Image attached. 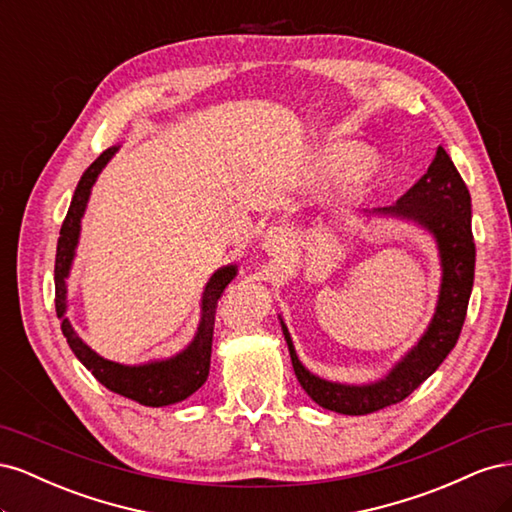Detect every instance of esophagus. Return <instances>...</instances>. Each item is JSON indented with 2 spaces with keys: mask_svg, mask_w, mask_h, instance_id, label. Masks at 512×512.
I'll list each match as a JSON object with an SVG mask.
<instances>
[{
  "mask_svg": "<svg viewBox=\"0 0 512 512\" xmlns=\"http://www.w3.org/2000/svg\"><path fill=\"white\" fill-rule=\"evenodd\" d=\"M294 232L290 228L284 226H273L265 232V239H262V250L265 254H269L273 260L277 262H284L292 256L294 252Z\"/></svg>",
  "mask_w": 512,
  "mask_h": 512,
  "instance_id": "obj_1",
  "label": "esophagus"
}]
</instances>
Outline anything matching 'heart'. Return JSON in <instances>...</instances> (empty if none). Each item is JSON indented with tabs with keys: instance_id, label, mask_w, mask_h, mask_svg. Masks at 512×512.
<instances>
[{
	"instance_id": "heart-1",
	"label": "heart",
	"mask_w": 512,
	"mask_h": 512,
	"mask_svg": "<svg viewBox=\"0 0 512 512\" xmlns=\"http://www.w3.org/2000/svg\"><path fill=\"white\" fill-rule=\"evenodd\" d=\"M369 162L365 147L346 141H333L322 147L318 156V168L331 177H350L359 173Z\"/></svg>"
}]
</instances>
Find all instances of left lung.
Segmentation results:
<instances>
[{
	"label": "left lung",
	"instance_id": "left-lung-1",
	"mask_svg": "<svg viewBox=\"0 0 512 512\" xmlns=\"http://www.w3.org/2000/svg\"><path fill=\"white\" fill-rule=\"evenodd\" d=\"M365 218H395L427 230L436 241L442 280L436 312L421 339L386 371L367 384L333 382L312 374L297 356L280 316L290 361L303 391L324 410L359 416L404 401L418 389L457 344L474 284L476 247L472 237V198L448 153L438 147L427 173L395 205L363 211Z\"/></svg>",
	"mask_w": 512,
	"mask_h": 512
}]
</instances>
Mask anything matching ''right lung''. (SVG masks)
I'll list each match as a JSON object with an SVG mask.
<instances>
[{
	"label": "right lung",
	"mask_w": 512,
	"mask_h": 512,
	"mask_svg": "<svg viewBox=\"0 0 512 512\" xmlns=\"http://www.w3.org/2000/svg\"><path fill=\"white\" fill-rule=\"evenodd\" d=\"M119 147L106 149L102 156L91 164L79 185H76L68 215L59 230L57 256H55V309L61 320V331L68 339L74 356L79 359L94 378L104 384L108 391L138 401L141 406L162 408L188 399L200 386L207 382L209 365H211V342H213V324H215V307L222 297L226 286L235 280L239 267L226 265L215 271L200 297V320L192 342L181 352L166 356V359H153L138 365H123L108 361L96 350H91L79 333L74 331L66 312H68V277L72 271V262L76 256V247L81 239V220L85 215L91 188L98 181L102 168L111 162Z\"/></svg>",
	"instance_id": "1"
}]
</instances>
